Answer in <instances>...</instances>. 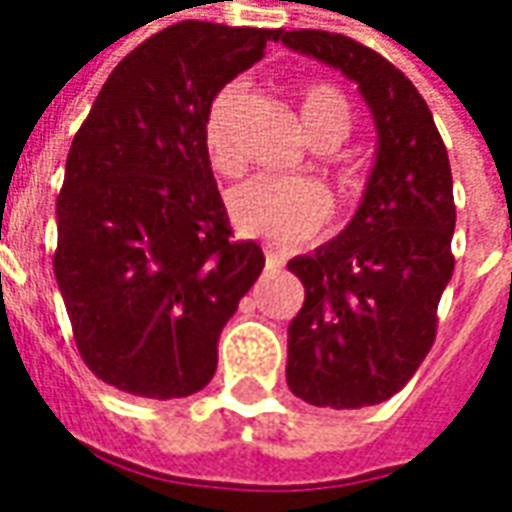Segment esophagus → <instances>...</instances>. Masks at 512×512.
I'll list each match as a JSON object with an SVG mask.
<instances>
[{
	"mask_svg": "<svg viewBox=\"0 0 512 512\" xmlns=\"http://www.w3.org/2000/svg\"><path fill=\"white\" fill-rule=\"evenodd\" d=\"M281 256L279 253H273V250H264V267H267V270H279L281 267Z\"/></svg>",
	"mask_w": 512,
	"mask_h": 512,
	"instance_id": "esophagus-1",
	"label": "esophagus"
}]
</instances>
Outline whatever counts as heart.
Returning <instances> with one entry per match:
<instances>
[{
	"mask_svg": "<svg viewBox=\"0 0 512 512\" xmlns=\"http://www.w3.org/2000/svg\"><path fill=\"white\" fill-rule=\"evenodd\" d=\"M242 101V84L231 81L214 92L202 115V149L214 171L236 174L239 152L233 143V112ZM301 120L315 143H341L352 129V106L344 92L315 81L301 89ZM228 214L242 236L264 239L279 248H296L315 239L329 219V197L321 185L296 177H253L228 194Z\"/></svg>",
	"mask_w": 512,
	"mask_h": 512,
	"instance_id": "b5f03b06",
	"label": "heart"
}]
</instances>
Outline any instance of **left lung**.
Wrapping results in <instances>:
<instances>
[{
	"label": "left lung",
	"mask_w": 512,
	"mask_h": 512,
	"mask_svg": "<svg viewBox=\"0 0 512 512\" xmlns=\"http://www.w3.org/2000/svg\"><path fill=\"white\" fill-rule=\"evenodd\" d=\"M281 41L352 78L377 126L358 214L324 248L287 264L304 284L287 386L310 406H377L406 386L437 338V307L454 276L451 163L423 95L389 58L327 30H290Z\"/></svg>",
	"instance_id": "8db88e82"
}]
</instances>
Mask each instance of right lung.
<instances>
[{
    "mask_svg": "<svg viewBox=\"0 0 512 512\" xmlns=\"http://www.w3.org/2000/svg\"><path fill=\"white\" fill-rule=\"evenodd\" d=\"M281 30L177 22L137 44L72 137L53 270L89 372L174 400L216 372V341L264 253L236 242L202 149L219 87Z\"/></svg>",
    "mask_w": 512,
    "mask_h": 512,
    "instance_id": "add662e5",
    "label": "right lung"
}]
</instances>
